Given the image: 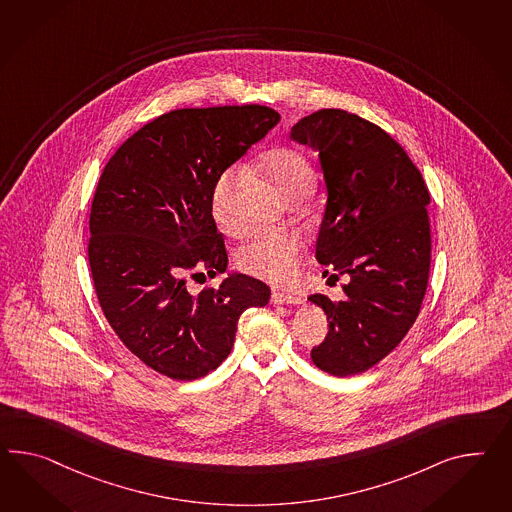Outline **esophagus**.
<instances>
[{
	"mask_svg": "<svg viewBox=\"0 0 512 512\" xmlns=\"http://www.w3.org/2000/svg\"><path fill=\"white\" fill-rule=\"evenodd\" d=\"M273 304H302L301 297L291 295V293H282V291H273L271 295Z\"/></svg>",
	"mask_w": 512,
	"mask_h": 512,
	"instance_id": "obj_1",
	"label": "esophagus"
}]
</instances>
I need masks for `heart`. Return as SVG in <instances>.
<instances>
[{
	"label": "heart",
	"instance_id": "b5f03b06",
	"mask_svg": "<svg viewBox=\"0 0 512 512\" xmlns=\"http://www.w3.org/2000/svg\"><path fill=\"white\" fill-rule=\"evenodd\" d=\"M256 167L273 184L278 195L286 200L308 195L315 184L310 159L295 148H271L258 158ZM232 178L234 169L224 171L211 189V215L223 228L232 226L226 211V197ZM301 254V237L288 230H271L256 234L249 243L241 247L237 254V265L249 275L258 276L273 284H284L297 273Z\"/></svg>",
	"mask_w": 512,
	"mask_h": 512
}]
</instances>
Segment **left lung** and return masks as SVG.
<instances>
[{"label":"left lung","instance_id":"8db88e82","mask_svg":"<svg viewBox=\"0 0 512 512\" xmlns=\"http://www.w3.org/2000/svg\"><path fill=\"white\" fill-rule=\"evenodd\" d=\"M291 139L317 150L327 189L315 258L349 276L343 301L310 297L328 319L312 360L334 377H351L392 353L420 314L431 197L403 146L358 115L315 111L291 128Z\"/></svg>","mask_w":512,"mask_h":512}]
</instances>
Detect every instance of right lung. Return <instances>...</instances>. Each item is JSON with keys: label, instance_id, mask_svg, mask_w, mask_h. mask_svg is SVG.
<instances>
[{"label": "right lung", "instance_id": "1", "mask_svg": "<svg viewBox=\"0 0 512 512\" xmlns=\"http://www.w3.org/2000/svg\"><path fill=\"white\" fill-rule=\"evenodd\" d=\"M278 120L256 104L176 109L105 165L89 219L92 282L120 341L161 375L193 380L217 369L239 315L269 302L271 289L252 276L232 273L198 295L185 278L226 271L211 189Z\"/></svg>", "mask_w": 512, "mask_h": 512}]
</instances>
